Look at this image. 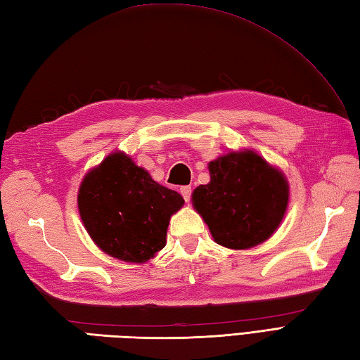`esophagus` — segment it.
I'll use <instances>...</instances> for the list:
<instances>
[{"label":"esophagus","instance_id":"34e87169","mask_svg":"<svg viewBox=\"0 0 360 360\" xmlns=\"http://www.w3.org/2000/svg\"><path fill=\"white\" fill-rule=\"evenodd\" d=\"M181 195H182V198H184V200H186V202H188L190 198H192V187H190V186L182 187V188H181Z\"/></svg>","mask_w":360,"mask_h":360}]
</instances>
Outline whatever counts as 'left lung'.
<instances>
[{
  "instance_id": "obj_1",
  "label": "left lung",
  "mask_w": 360,
  "mask_h": 360,
  "mask_svg": "<svg viewBox=\"0 0 360 360\" xmlns=\"http://www.w3.org/2000/svg\"><path fill=\"white\" fill-rule=\"evenodd\" d=\"M209 172L210 182L195 188L192 202L215 243L250 249L277 231L289 201L283 172L252 150L219 156Z\"/></svg>"
}]
</instances>
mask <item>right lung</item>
<instances>
[{
	"mask_svg": "<svg viewBox=\"0 0 360 360\" xmlns=\"http://www.w3.org/2000/svg\"><path fill=\"white\" fill-rule=\"evenodd\" d=\"M80 218L98 249L128 263H145L165 246L168 223L184 200L116 151L83 178Z\"/></svg>",
	"mask_w": 360,
	"mask_h": 360,
	"instance_id": "1",
	"label": "right lung"
}]
</instances>
